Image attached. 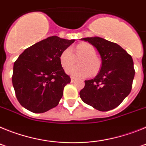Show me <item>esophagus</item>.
Returning a JSON list of instances; mask_svg holds the SVG:
<instances>
[{"instance_id":"esophagus-1","label":"esophagus","mask_w":146,"mask_h":146,"mask_svg":"<svg viewBox=\"0 0 146 146\" xmlns=\"http://www.w3.org/2000/svg\"><path fill=\"white\" fill-rule=\"evenodd\" d=\"M75 80H76V78H75V77H71V82H74Z\"/></svg>"}]
</instances>
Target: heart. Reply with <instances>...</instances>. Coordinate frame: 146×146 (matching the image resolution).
Instances as JSON below:
<instances>
[{"instance_id":"heart-1","label":"heart","mask_w":146,"mask_h":146,"mask_svg":"<svg viewBox=\"0 0 146 146\" xmlns=\"http://www.w3.org/2000/svg\"><path fill=\"white\" fill-rule=\"evenodd\" d=\"M82 57L78 61L79 67L69 66L74 62L75 57ZM60 64L66 72L76 77H86L91 74L95 75L100 69V61L96 57V50L92 44L88 42H82L74 48V55L72 49L68 47L63 50L59 56Z\"/></svg>"}]
</instances>
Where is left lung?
<instances>
[{
  "instance_id": "1",
  "label": "left lung",
  "mask_w": 146,
  "mask_h": 146,
  "mask_svg": "<svg viewBox=\"0 0 146 146\" xmlns=\"http://www.w3.org/2000/svg\"><path fill=\"white\" fill-rule=\"evenodd\" d=\"M97 49L102 67L95 78L85 81L80 96L100 111L118 107L131 92L135 71L131 55L119 45L100 37L82 38Z\"/></svg>"
}]
</instances>
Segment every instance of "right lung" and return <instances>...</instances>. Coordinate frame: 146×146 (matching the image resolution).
<instances>
[{"label": "right lung", "mask_w": 146, "mask_h": 146, "mask_svg": "<svg viewBox=\"0 0 146 146\" xmlns=\"http://www.w3.org/2000/svg\"><path fill=\"white\" fill-rule=\"evenodd\" d=\"M73 42L52 36L25 49L17 59L12 84L18 102L25 109L41 113L57 106L64 87L71 82L59 56Z\"/></svg>", "instance_id": "right-lung-1"}]
</instances>
